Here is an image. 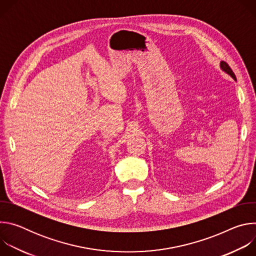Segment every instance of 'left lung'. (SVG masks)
Instances as JSON below:
<instances>
[{"mask_svg": "<svg viewBox=\"0 0 256 256\" xmlns=\"http://www.w3.org/2000/svg\"><path fill=\"white\" fill-rule=\"evenodd\" d=\"M220 68H222V70H224L226 74H228V75H230L235 81H236V76H235V74L233 72V70H231V68L229 66V64H227V62H220Z\"/></svg>", "mask_w": 256, "mask_h": 256, "instance_id": "1", "label": "left lung"}]
</instances>
